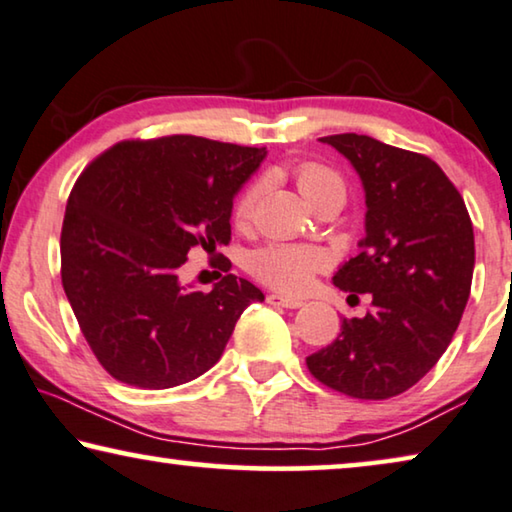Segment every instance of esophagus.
<instances>
[{
    "label": "esophagus",
    "mask_w": 512,
    "mask_h": 512,
    "mask_svg": "<svg viewBox=\"0 0 512 512\" xmlns=\"http://www.w3.org/2000/svg\"><path fill=\"white\" fill-rule=\"evenodd\" d=\"M266 301H269L271 305H278V308H301L303 305V299H296V296H285V294H269L266 296Z\"/></svg>",
    "instance_id": "obj_1"
}]
</instances>
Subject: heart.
Instances as JSON below:
<instances>
[{"mask_svg":"<svg viewBox=\"0 0 512 512\" xmlns=\"http://www.w3.org/2000/svg\"><path fill=\"white\" fill-rule=\"evenodd\" d=\"M294 181L310 204L324 195H338L345 200V181L322 163H301L294 170ZM259 200H262V183H250L234 204V223L239 227L248 225L255 218ZM324 266L326 255L322 250L285 246V243H271L250 257V271L255 273V278L282 292H301Z\"/></svg>","mask_w":512,"mask_h":512,"instance_id":"b5f03b06","label":"heart"}]
</instances>
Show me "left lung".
<instances>
[{
	"label": "left lung",
	"instance_id": "8db88e82",
	"mask_svg": "<svg viewBox=\"0 0 512 512\" xmlns=\"http://www.w3.org/2000/svg\"><path fill=\"white\" fill-rule=\"evenodd\" d=\"M319 140L354 165L368 207L361 253L333 285L372 294V308L342 319L338 338L305 363L333 391L388 400L421 381L451 345L474 278V225L432 158L356 133Z\"/></svg>",
	"mask_w": 512,
	"mask_h": 512
}]
</instances>
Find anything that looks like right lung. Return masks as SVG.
Wrapping results in <instances>:
<instances>
[{"mask_svg":"<svg viewBox=\"0 0 512 512\" xmlns=\"http://www.w3.org/2000/svg\"><path fill=\"white\" fill-rule=\"evenodd\" d=\"M266 147L167 135L124 140L85 167L61 225V285L87 345L121 384L172 388L218 363L264 294L227 273L183 287L188 250L232 239V204Z\"/></svg>","mask_w":512,"mask_h":512,"instance_id":"obj_1","label":"right lung"}]
</instances>
